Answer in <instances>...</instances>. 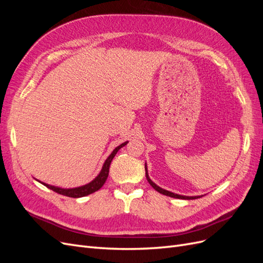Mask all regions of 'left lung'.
Returning <instances> with one entry per match:
<instances>
[{
    "label": "left lung",
    "instance_id": "8db88e82",
    "mask_svg": "<svg viewBox=\"0 0 263 263\" xmlns=\"http://www.w3.org/2000/svg\"><path fill=\"white\" fill-rule=\"evenodd\" d=\"M145 169H146V178L149 182V184L153 186L156 191H158L159 193H161L163 195H166V196H170V197H174V198H181V200H195V198H198L201 196H185V195H180V194H176V193H172L170 192V191H166L160 186H158L155 182L151 181V179L149 178V174H148V170H147V164H145ZM203 196V195H202Z\"/></svg>",
    "mask_w": 263,
    "mask_h": 263
}]
</instances>
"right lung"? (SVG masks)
Wrapping results in <instances>:
<instances>
[{
  "label": "right lung",
  "mask_w": 263,
  "mask_h": 263,
  "mask_svg": "<svg viewBox=\"0 0 263 263\" xmlns=\"http://www.w3.org/2000/svg\"><path fill=\"white\" fill-rule=\"evenodd\" d=\"M127 144H128V141H125V142H123V144L117 146L112 151V154H110L107 157L104 164H103V166H102L100 173L98 174V177L95 178V179H93L90 183H87V184H85V185L73 187V189H62V187H58V186H53V185H50V184H47V183H44L42 181H38V180L37 181L41 182L42 184H44L45 186H47L48 189L54 191V192H57V193H59L61 195L69 196V197L77 198V197H83V196H86V195H89V194H92L94 192H97V191H99L103 185H104V183H105V181H106V179L108 177L110 162H112L113 158L117 154V151L121 149L122 147L126 146Z\"/></svg>",
  "instance_id": "right-lung-1"
}]
</instances>
